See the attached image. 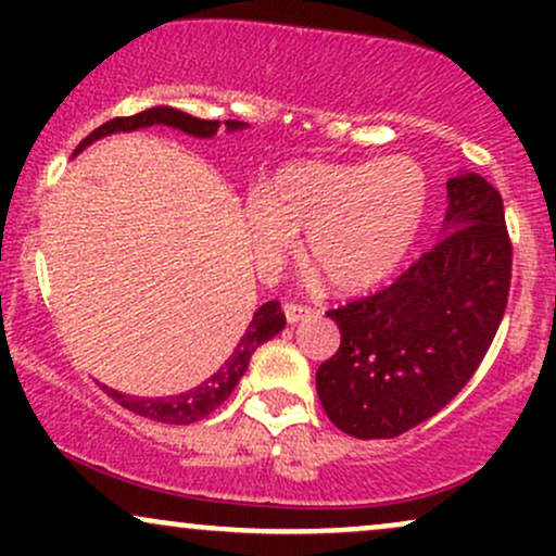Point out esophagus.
<instances>
[{
	"label": "esophagus",
	"mask_w": 556,
	"mask_h": 556,
	"mask_svg": "<svg viewBox=\"0 0 556 556\" xmlns=\"http://www.w3.org/2000/svg\"><path fill=\"white\" fill-rule=\"evenodd\" d=\"M285 316H287V324H300L311 316V308H305V305H298V303H287Z\"/></svg>",
	"instance_id": "34e87169"
}]
</instances>
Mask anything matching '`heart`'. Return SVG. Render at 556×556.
I'll list each match as a JSON object with an SVG mask.
<instances>
[{"label":"heart","instance_id":"b5f03b06","mask_svg":"<svg viewBox=\"0 0 556 556\" xmlns=\"http://www.w3.org/2000/svg\"><path fill=\"white\" fill-rule=\"evenodd\" d=\"M429 180L413 156L379 162H292L242 208L261 271L271 274L305 232L303 258L344 292L384 282L416 245Z\"/></svg>","mask_w":556,"mask_h":556}]
</instances>
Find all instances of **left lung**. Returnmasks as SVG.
Returning a JSON list of instances; mask_svg holds the SVG:
<instances>
[{"instance_id":"obj_1","label":"left lung","mask_w":556,"mask_h":556,"mask_svg":"<svg viewBox=\"0 0 556 556\" xmlns=\"http://www.w3.org/2000/svg\"><path fill=\"white\" fill-rule=\"evenodd\" d=\"M446 198L439 240L397 282L327 314L342 342L318 366V400L355 439H392L437 416L502 324L513 245L500 190L460 172Z\"/></svg>"}]
</instances>
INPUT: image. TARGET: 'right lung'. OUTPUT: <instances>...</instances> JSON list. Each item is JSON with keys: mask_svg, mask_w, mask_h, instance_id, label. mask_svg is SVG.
I'll return each instance as SVG.
<instances>
[{"mask_svg": "<svg viewBox=\"0 0 556 556\" xmlns=\"http://www.w3.org/2000/svg\"><path fill=\"white\" fill-rule=\"evenodd\" d=\"M151 125H167L175 127V130L188 132L193 138H214L216 130H219V119H198L193 114L175 110V106H151V110L132 114V117H114L110 123H104L101 127L88 136L86 140H80V146L75 149V154H80L86 146H91L93 140L112 136V132H132L140 130V127H151ZM227 132H238L245 130L248 123H238V119H227L225 123ZM285 329V314L279 308L277 300H269L253 314L251 327L242 331V337L235 344V350L229 353V358L225 361V366H219L216 371L208 376L206 381L188 389V392L175 394V397H132V394H123L117 389H106L112 400H117L119 405L132 410L136 416L159 420V424H175V426H188L195 424V420L206 418L208 413H214L216 407L225 402L232 389L238 387V381L242 379V374L248 371V363H251V355L256 353L264 342H269L271 337H277L279 331Z\"/></svg>", "mask_w": 556, "mask_h": 556, "instance_id": "1", "label": "right lung"}]
</instances>
